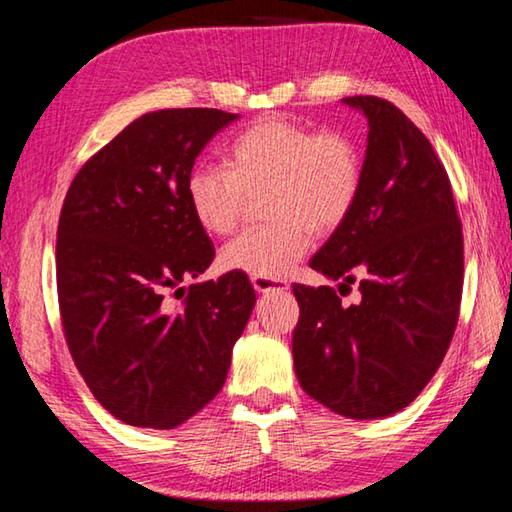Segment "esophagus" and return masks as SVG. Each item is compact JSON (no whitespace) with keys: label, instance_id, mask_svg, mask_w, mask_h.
Listing matches in <instances>:
<instances>
[{"label":"esophagus","instance_id":"obj_1","mask_svg":"<svg viewBox=\"0 0 512 512\" xmlns=\"http://www.w3.org/2000/svg\"><path fill=\"white\" fill-rule=\"evenodd\" d=\"M257 293H271V291H289L287 280H271V277H250Z\"/></svg>","mask_w":512,"mask_h":512}]
</instances>
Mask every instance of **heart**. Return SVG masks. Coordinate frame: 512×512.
Wrapping results in <instances>:
<instances>
[{"label": "heart", "mask_w": 512, "mask_h": 512, "mask_svg": "<svg viewBox=\"0 0 512 512\" xmlns=\"http://www.w3.org/2000/svg\"><path fill=\"white\" fill-rule=\"evenodd\" d=\"M225 167L198 164L185 183L194 221L212 237L237 228L246 194L264 189L275 219L244 230L221 250L225 271L280 280L307 253L311 232L327 235L348 219L361 192L363 160L345 133H316L287 119H262L225 146Z\"/></svg>", "instance_id": "obj_1"}]
</instances>
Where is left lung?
<instances>
[{"instance_id":"left-lung-1","label":"left lung","mask_w":512,"mask_h":512,"mask_svg":"<svg viewBox=\"0 0 512 512\" xmlns=\"http://www.w3.org/2000/svg\"><path fill=\"white\" fill-rule=\"evenodd\" d=\"M368 119L361 192L309 266L332 287L293 284L300 386L352 420L388 418L420 395L452 343L463 291V232L447 171L391 101L348 97ZM360 302L343 306L349 284Z\"/></svg>"}]
</instances>
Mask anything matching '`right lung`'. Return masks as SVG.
I'll return each mask as SVG.
<instances>
[{
  "mask_svg": "<svg viewBox=\"0 0 512 512\" xmlns=\"http://www.w3.org/2000/svg\"><path fill=\"white\" fill-rule=\"evenodd\" d=\"M239 115L146 112L83 164L58 221L56 280L65 339L99 404L117 420L173 429L221 391L255 307L248 275L196 282L214 246L185 183L198 153ZM169 288L188 291L180 308Z\"/></svg>",
  "mask_w": 512,
  "mask_h": 512,
  "instance_id": "obj_1",
  "label": "right lung"
}]
</instances>
